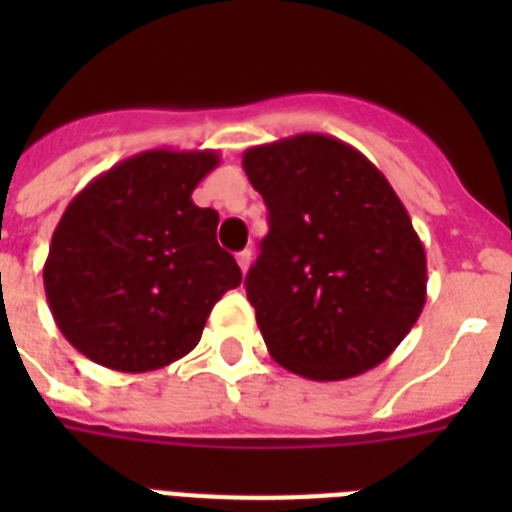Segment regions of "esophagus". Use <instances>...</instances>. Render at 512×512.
<instances>
[{
  "instance_id": "1",
  "label": "esophagus",
  "mask_w": 512,
  "mask_h": 512,
  "mask_svg": "<svg viewBox=\"0 0 512 512\" xmlns=\"http://www.w3.org/2000/svg\"><path fill=\"white\" fill-rule=\"evenodd\" d=\"M236 260H239L241 271L247 273L249 265H252V249H244V252H239V255H236Z\"/></svg>"
}]
</instances>
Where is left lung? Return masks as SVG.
I'll return each mask as SVG.
<instances>
[{
  "instance_id": "obj_1",
  "label": "left lung",
  "mask_w": 512,
  "mask_h": 512,
  "mask_svg": "<svg viewBox=\"0 0 512 512\" xmlns=\"http://www.w3.org/2000/svg\"><path fill=\"white\" fill-rule=\"evenodd\" d=\"M241 167L268 207L247 300L273 361L316 382L382 364L428 297L425 247L388 177L319 132L247 148Z\"/></svg>"
}]
</instances>
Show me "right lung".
I'll use <instances>...</instances> for the list:
<instances>
[{"mask_svg": "<svg viewBox=\"0 0 512 512\" xmlns=\"http://www.w3.org/2000/svg\"><path fill=\"white\" fill-rule=\"evenodd\" d=\"M217 151H143L76 193L52 233L44 295L52 319L90 361L154 372L191 353L209 311L241 284L217 244V212L193 188Z\"/></svg>", "mask_w": 512, "mask_h": 512, "instance_id": "1", "label": "right lung"}]
</instances>
